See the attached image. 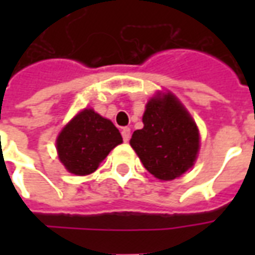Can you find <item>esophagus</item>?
Listing matches in <instances>:
<instances>
[{
    "instance_id": "obj_1",
    "label": "esophagus",
    "mask_w": 255,
    "mask_h": 255,
    "mask_svg": "<svg viewBox=\"0 0 255 255\" xmlns=\"http://www.w3.org/2000/svg\"><path fill=\"white\" fill-rule=\"evenodd\" d=\"M122 136H123V139H124V142H128V140H129V138H131V129H129L128 127L123 128Z\"/></svg>"
}]
</instances>
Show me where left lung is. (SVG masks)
Segmentation results:
<instances>
[{
    "instance_id": "left-lung-1",
    "label": "left lung",
    "mask_w": 255,
    "mask_h": 255,
    "mask_svg": "<svg viewBox=\"0 0 255 255\" xmlns=\"http://www.w3.org/2000/svg\"><path fill=\"white\" fill-rule=\"evenodd\" d=\"M143 128L129 144L147 171L160 180H173L197 160L199 132L187 109L171 93L157 94L146 104Z\"/></svg>"
}]
</instances>
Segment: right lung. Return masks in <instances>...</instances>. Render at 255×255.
<instances>
[{"instance_id": "1", "label": "right lung", "mask_w": 255, "mask_h": 255, "mask_svg": "<svg viewBox=\"0 0 255 255\" xmlns=\"http://www.w3.org/2000/svg\"><path fill=\"white\" fill-rule=\"evenodd\" d=\"M122 142V135L111 120L93 109H83L58 133L56 144L67 171L84 176L93 173Z\"/></svg>"}]
</instances>
